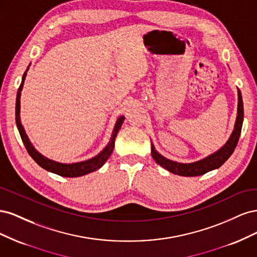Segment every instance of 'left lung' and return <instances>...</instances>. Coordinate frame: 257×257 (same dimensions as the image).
<instances>
[{"label": "left lung", "mask_w": 257, "mask_h": 257, "mask_svg": "<svg viewBox=\"0 0 257 257\" xmlns=\"http://www.w3.org/2000/svg\"><path fill=\"white\" fill-rule=\"evenodd\" d=\"M237 92H238V107H237V118L235 122V126H234V130H232V133L228 138V141L225 143V145H223L219 150L196 162L179 163L163 157L161 153H159L157 150H155L154 145L151 143V154L154 161L163 168L167 169L168 172L178 176H183V177L200 176L208 172H211L213 169L221 167L224 163L228 160V158L232 154V152L235 151V148L238 144L239 137H240L241 127H242V123H243L242 95H241V92L238 88H237Z\"/></svg>", "instance_id": "left-lung-1"}]
</instances>
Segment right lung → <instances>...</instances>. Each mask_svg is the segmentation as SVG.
<instances>
[{"label":"right lung","mask_w":257,"mask_h":257,"mask_svg":"<svg viewBox=\"0 0 257 257\" xmlns=\"http://www.w3.org/2000/svg\"><path fill=\"white\" fill-rule=\"evenodd\" d=\"M31 65V64H30ZM30 65L28 66L27 71L25 72L22 76V80H21V84L18 89L17 92V98H16V124L17 127L19 131V134L21 136V139L23 144L26 146V149L28 151V153L30 154V157L32 158L38 165H40L42 168L48 170L50 173L57 174L59 176L62 177H67V178H75V177H80V176H84L87 174H90L92 172H95V170L99 169L102 167L106 161L109 159L110 154L113 151L114 148V141L116 134H118L119 130L121 128L122 123L125 119V116L121 115L116 120L114 127L112 130V133L109 139V143L107 144V146L104 148V149L100 151L95 157H93L89 160L85 161H81V162H77V163H72V164H65V163H60L57 161L50 160L48 158H46L45 155H43L42 153L38 152L35 147L33 146V144L30 142V139L26 133L25 127H23L22 123H21V119H20V97H21V91L23 89V84H25V80L27 77V73L30 68Z\"/></svg>","instance_id":"1"}]
</instances>
